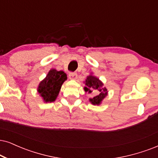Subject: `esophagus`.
<instances>
[{
  "label": "esophagus",
  "mask_w": 158,
  "mask_h": 158,
  "mask_svg": "<svg viewBox=\"0 0 158 158\" xmlns=\"http://www.w3.org/2000/svg\"><path fill=\"white\" fill-rule=\"evenodd\" d=\"M69 79H77V73L75 72H70L69 73Z\"/></svg>",
  "instance_id": "obj_1"
}]
</instances>
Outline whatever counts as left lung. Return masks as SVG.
I'll list each match as a JSON object with an SVG mask.
<instances>
[{"instance_id": "8db88e82", "label": "left lung", "mask_w": 158, "mask_h": 158, "mask_svg": "<svg viewBox=\"0 0 158 158\" xmlns=\"http://www.w3.org/2000/svg\"><path fill=\"white\" fill-rule=\"evenodd\" d=\"M85 92L95 95L93 98L89 99V101L94 105H99L102 100L107 95V89L103 87V84L94 76L87 77L85 81Z\"/></svg>"}]
</instances>
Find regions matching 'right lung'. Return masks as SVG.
Listing matches in <instances>:
<instances>
[{
    "mask_svg": "<svg viewBox=\"0 0 158 158\" xmlns=\"http://www.w3.org/2000/svg\"><path fill=\"white\" fill-rule=\"evenodd\" d=\"M67 79V76L63 71L52 69L47 77L39 84L38 92L45 102H53L58 95L63 83Z\"/></svg>",
    "mask_w": 158,
    "mask_h": 158,
    "instance_id": "1",
    "label": "right lung"
}]
</instances>
